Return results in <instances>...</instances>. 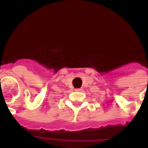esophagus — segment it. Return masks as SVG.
<instances>
[{
    "mask_svg": "<svg viewBox=\"0 0 148 148\" xmlns=\"http://www.w3.org/2000/svg\"><path fill=\"white\" fill-rule=\"evenodd\" d=\"M75 90H76V91H81L82 89H81V88H77V89H75Z\"/></svg>",
    "mask_w": 148,
    "mask_h": 148,
    "instance_id": "esophagus-1",
    "label": "esophagus"
}]
</instances>
